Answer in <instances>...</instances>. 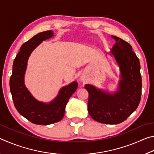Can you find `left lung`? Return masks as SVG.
I'll use <instances>...</instances> for the list:
<instances>
[{
    "label": "left lung",
    "instance_id": "1",
    "mask_svg": "<svg viewBox=\"0 0 154 154\" xmlns=\"http://www.w3.org/2000/svg\"><path fill=\"white\" fill-rule=\"evenodd\" d=\"M111 50L120 68L122 80L118 92L113 95L86 84L89 93L88 109L90 116L100 123L117 124L124 122L136 110L141 97L142 79L140 62L132 46L122 38Z\"/></svg>",
    "mask_w": 154,
    "mask_h": 154
}]
</instances>
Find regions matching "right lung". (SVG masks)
I'll use <instances>...</instances> for the list:
<instances>
[{
    "label": "right lung",
    "mask_w": 154,
    "mask_h": 154,
    "mask_svg": "<svg viewBox=\"0 0 154 154\" xmlns=\"http://www.w3.org/2000/svg\"><path fill=\"white\" fill-rule=\"evenodd\" d=\"M53 36L52 31H45L23 44L14 61L10 78V91L17 111L30 122L38 125H48L60 121L64 117L68 100L78 87L77 82H73L62 88L58 96L49 104L36 100L25 87L24 77L31 52L43 41Z\"/></svg>",
    "instance_id": "1"
}]
</instances>
